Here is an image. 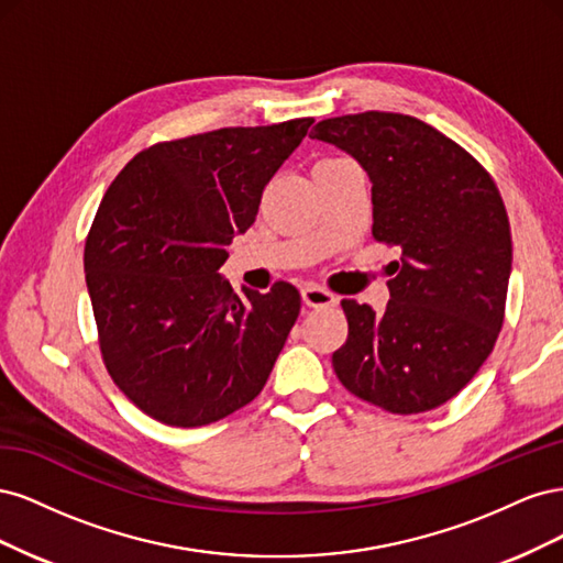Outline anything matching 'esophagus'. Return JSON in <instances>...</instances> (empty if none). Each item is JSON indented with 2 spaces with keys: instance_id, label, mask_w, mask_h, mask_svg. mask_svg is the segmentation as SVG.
I'll return each mask as SVG.
<instances>
[{
  "instance_id": "1",
  "label": "esophagus",
  "mask_w": 563,
  "mask_h": 563,
  "mask_svg": "<svg viewBox=\"0 0 563 563\" xmlns=\"http://www.w3.org/2000/svg\"><path fill=\"white\" fill-rule=\"evenodd\" d=\"M300 296H302V302L310 305V308H327V305H335L338 298L327 291V288L319 286V284H308L300 288Z\"/></svg>"
}]
</instances>
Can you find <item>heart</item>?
Listing matches in <instances>:
<instances>
[{"mask_svg": "<svg viewBox=\"0 0 563 563\" xmlns=\"http://www.w3.org/2000/svg\"><path fill=\"white\" fill-rule=\"evenodd\" d=\"M321 162H331V159H321Z\"/></svg>", "mask_w": 563, "mask_h": 563, "instance_id": "heart-1", "label": "heart"}]
</instances>
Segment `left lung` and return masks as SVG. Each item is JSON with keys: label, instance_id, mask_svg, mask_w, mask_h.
Masks as SVG:
<instances>
[{"label": "left lung", "instance_id": "left-lung-1", "mask_svg": "<svg viewBox=\"0 0 563 563\" xmlns=\"http://www.w3.org/2000/svg\"><path fill=\"white\" fill-rule=\"evenodd\" d=\"M310 139L364 166L373 236L401 249L383 314L343 300L335 376L389 413L432 411L474 378L503 329L512 234L498 187L467 150L408 114L331 117Z\"/></svg>", "mask_w": 563, "mask_h": 563}]
</instances>
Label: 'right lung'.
<instances>
[{
    "mask_svg": "<svg viewBox=\"0 0 563 563\" xmlns=\"http://www.w3.org/2000/svg\"><path fill=\"white\" fill-rule=\"evenodd\" d=\"M312 117L230 126L139 152L96 211L84 272L114 385L172 428H201L261 395L300 312L298 288L269 294L218 275L234 234Z\"/></svg>",
    "mask_w": 563,
    "mask_h": 563,
    "instance_id": "add662e5",
    "label": "right lung"
}]
</instances>
